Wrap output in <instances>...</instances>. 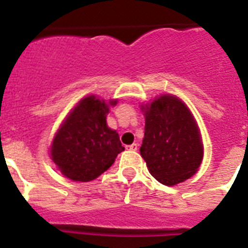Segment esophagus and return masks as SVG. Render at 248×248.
<instances>
[{"instance_id": "1", "label": "esophagus", "mask_w": 248, "mask_h": 248, "mask_svg": "<svg viewBox=\"0 0 248 248\" xmlns=\"http://www.w3.org/2000/svg\"><path fill=\"white\" fill-rule=\"evenodd\" d=\"M128 151H138V144H131V145H127Z\"/></svg>"}]
</instances>
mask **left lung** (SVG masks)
Segmentation results:
<instances>
[{"mask_svg":"<svg viewBox=\"0 0 248 248\" xmlns=\"http://www.w3.org/2000/svg\"><path fill=\"white\" fill-rule=\"evenodd\" d=\"M141 112L145 131L140 155L152 176L170 186L192 177L203 159V144L190 109L165 93L141 105Z\"/></svg>","mask_w":248,"mask_h":248,"instance_id":"8db88e82","label":"left lung"}]
</instances>
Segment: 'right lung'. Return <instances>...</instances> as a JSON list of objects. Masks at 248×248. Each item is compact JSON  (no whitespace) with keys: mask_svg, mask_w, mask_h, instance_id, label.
Instances as JSON below:
<instances>
[{"mask_svg":"<svg viewBox=\"0 0 248 248\" xmlns=\"http://www.w3.org/2000/svg\"><path fill=\"white\" fill-rule=\"evenodd\" d=\"M116 104L117 99L105 101L89 95L65 117L50 147V157L64 176L83 183L93 180L124 151L118 132L107 124L109 108Z\"/></svg>","mask_w":248,"mask_h":248,"instance_id":"add662e5","label":"right lung"}]
</instances>
